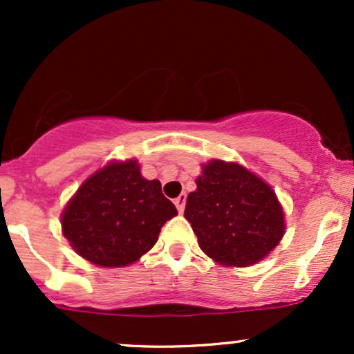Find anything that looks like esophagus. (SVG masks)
<instances>
[{
	"instance_id": "obj_1",
	"label": "esophagus",
	"mask_w": 354,
	"mask_h": 354,
	"mask_svg": "<svg viewBox=\"0 0 354 354\" xmlns=\"http://www.w3.org/2000/svg\"><path fill=\"white\" fill-rule=\"evenodd\" d=\"M185 205H186V194L181 193L180 196H178L176 200H174V206H176L180 213H183V211H185Z\"/></svg>"
}]
</instances>
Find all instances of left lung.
<instances>
[{
	"instance_id": "obj_1",
	"label": "left lung",
	"mask_w": 354,
	"mask_h": 354,
	"mask_svg": "<svg viewBox=\"0 0 354 354\" xmlns=\"http://www.w3.org/2000/svg\"><path fill=\"white\" fill-rule=\"evenodd\" d=\"M185 218L203 253L218 265L246 268L266 258L284 236V211L274 189L233 161L201 165Z\"/></svg>"
}]
</instances>
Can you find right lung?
<instances>
[{"mask_svg": "<svg viewBox=\"0 0 354 354\" xmlns=\"http://www.w3.org/2000/svg\"><path fill=\"white\" fill-rule=\"evenodd\" d=\"M174 205L161 183L141 176L136 160L109 161L81 183L61 213V231L91 265H133L158 241Z\"/></svg>", "mask_w": 354, "mask_h": 354, "instance_id": "right-lung-1", "label": "right lung"}]
</instances>
